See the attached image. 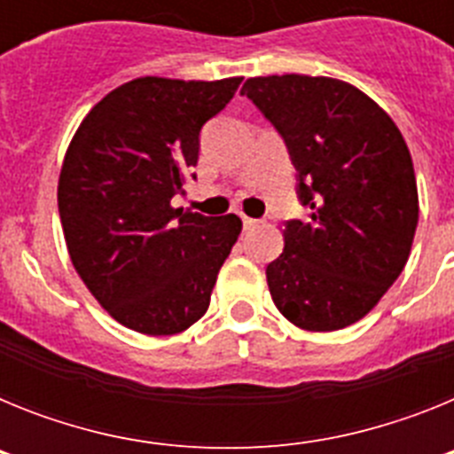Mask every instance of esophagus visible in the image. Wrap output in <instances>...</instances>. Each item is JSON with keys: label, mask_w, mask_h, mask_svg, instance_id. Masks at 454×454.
I'll use <instances>...</instances> for the list:
<instances>
[{"label": "esophagus", "mask_w": 454, "mask_h": 454, "mask_svg": "<svg viewBox=\"0 0 454 454\" xmlns=\"http://www.w3.org/2000/svg\"><path fill=\"white\" fill-rule=\"evenodd\" d=\"M256 224H259V220L243 215V227H246V230H252V227H256Z\"/></svg>", "instance_id": "obj_1"}]
</instances>
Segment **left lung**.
<instances>
[{
	"instance_id": "left-lung-1",
	"label": "left lung",
	"mask_w": 454,
	"mask_h": 454,
	"mask_svg": "<svg viewBox=\"0 0 454 454\" xmlns=\"http://www.w3.org/2000/svg\"><path fill=\"white\" fill-rule=\"evenodd\" d=\"M243 95L286 138L307 223L288 220L266 277L279 314L307 332L362 320L398 279L419 224L403 134L375 99L332 77H252Z\"/></svg>"
}]
</instances>
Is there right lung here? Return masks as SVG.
Listing matches in <instances>:
<instances>
[{
	"label": "right lung",
	"mask_w": 454,
	"mask_h": 454,
	"mask_svg": "<svg viewBox=\"0 0 454 454\" xmlns=\"http://www.w3.org/2000/svg\"><path fill=\"white\" fill-rule=\"evenodd\" d=\"M240 82L131 79L88 111L67 145L59 175L67 254L92 298L129 330L172 336L207 314L243 223L170 200L198 163L202 124Z\"/></svg>",
	"instance_id": "1"
}]
</instances>
